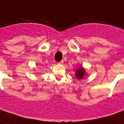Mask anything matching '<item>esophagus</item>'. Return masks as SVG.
<instances>
[{
    "instance_id": "34e87169",
    "label": "esophagus",
    "mask_w": 124,
    "mask_h": 124,
    "mask_svg": "<svg viewBox=\"0 0 124 124\" xmlns=\"http://www.w3.org/2000/svg\"><path fill=\"white\" fill-rule=\"evenodd\" d=\"M63 63H64V61H63V60H62V61H60V62H58V64H62Z\"/></svg>"
}]
</instances>
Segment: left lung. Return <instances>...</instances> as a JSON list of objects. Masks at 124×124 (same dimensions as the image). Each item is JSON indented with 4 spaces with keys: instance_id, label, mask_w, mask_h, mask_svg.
<instances>
[{
    "instance_id": "obj_1",
    "label": "left lung",
    "mask_w": 124,
    "mask_h": 124,
    "mask_svg": "<svg viewBox=\"0 0 124 124\" xmlns=\"http://www.w3.org/2000/svg\"><path fill=\"white\" fill-rule=\"evenodd\" d=\"M85 75H86L85 70L83 68L82 66H81V68H79L76 70V71H75V77H77V79H83Z\"/></svg>"
}]
</instances>
